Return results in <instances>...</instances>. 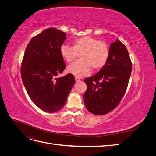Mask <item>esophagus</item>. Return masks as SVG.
Instances as JSON below:
<instances>
[{
	"mask_svg": "<svg viewBox=\"0 0 156 156\" xmlns=\"http://www.w3.org/2000/svg\"><path fill=\"white\" fill-rule=\"evenodd\" d=\"M80 81H81V79L79 78V77H75V81H76V82H79Z\"/></svg>",
	"mask_w": 156,
	"mask_h": 156,
	"instance_id": "34e87169",
	"label": "esophagus"
}]
</instances>
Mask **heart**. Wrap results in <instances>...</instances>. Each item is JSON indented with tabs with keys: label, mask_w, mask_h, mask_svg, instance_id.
Instances as JSON below:
<instances>
[{
	"label": "heart",
	"mask_w": 156,
	"mask_h": 156,
	"mask_svg": "<svg viewBox=\"0 0 156 156\" xmlns=\"http://www.w3.org/2000/svg\"><path fill=\"white\" fill-rule=\"evenodd\" d=\"M62 58L72 62L80 55L81 60L69 65L67 72L77 77L90 73L91 68L98 70L106 64L110 51L105 42L91 36H84L73 41V47L63 44L60 48Z\"/></svg>",
	"instance_id": "heart-1"
}]
</instances>
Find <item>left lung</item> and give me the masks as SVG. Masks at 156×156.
Instances as JSON below:
<instances>
[{
  "instance_id": "left-lung-1",
  "label": "left lung",
  "mask_w": 156,
  "mask_h": 156,
  "mask_svg": "<svg viewBox=\"0 0 156 156\" xmlns=\"http://www.w3.org/2000/svg\"><path fill=\"white\" fill-rule=\"evenodd\" d=\"M106 64L90 77L84 79L87 89L84 102L92 114L103 115L119 104L128 85L132 64L126 47L119 40L110 45Z\"/></svg>"
}]
</instances>
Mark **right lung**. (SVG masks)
<instances>
[{"instance_id": "obj_1", "label": "right lung", "mask_w": 156, "mask_h": 156, "mask_svg": "<svg viewBox=\"0 0 156 156\" xmlns=\"http://www.w3.org/2000/svg\"><path fill=\"white\" fill-rule=\"evenodd\" d=\"M66 38L62 31L47 29L32 37L23 58L21 75L28 95L47 112H55L64 106L75 83L71 73L56 77L66 68L60 48Z\"/></svg>"}]
</instances>
